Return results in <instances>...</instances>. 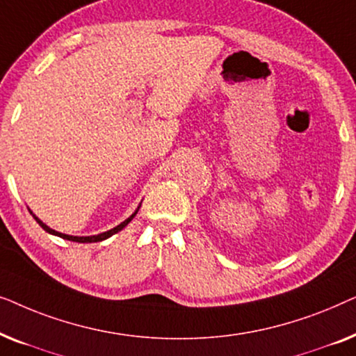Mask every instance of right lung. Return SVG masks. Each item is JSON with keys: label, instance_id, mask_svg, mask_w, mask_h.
I'll return each mask as SVG.
<instances>
[{"label": "right lung", "instance_id": "obj_1", "mask_svg": "<svg viewBox=\"0 0 356 356\" xmlns=\"http://www.w3.org/2000/svg\"><path fill=\"white\" fill-rule=\"evenodd\" d=\"M139 207H140V206H138V209H136L133 216H129L128 218H126L124 222H121L120 225L113 227V228H111V230H106V232H104V233H99V235H92V236H72V235H66V233H60V232L53 230V228L48 227L47 223H43V222L40 220V218H38V217L35 216V213H33V212L31 211V209H29V211H31V213L33 216V218H35V220L38 222V225H40L45 232L50 233V235H55V236L65 238V240H70V241H77V243H95V241H104V240H106V238H110L111 235H115V233H118V232L123 230V228H124L126 225H128V223H129L131 220H133V218L136 217V213H138Z\"/></svg>", "mask_w": 356, "mask_h": 356}]
</instances>
